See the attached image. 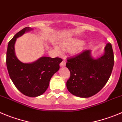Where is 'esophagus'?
<instances>
[{
    "label": "esophagus",
    "instance_id": "esophagus-1",
    "mask_svg": "<svg viewBox=\"0 0 122 122\" xmlns=\"http://www.w3.org/2000/svg\"><path fill=\"white\" fill-rule=\"evenodd\" d=\"M66 62L65 61H62V62L60 63V66L64 67L66 66Z\"/></svg>",
    "mask_w": 122,
    "mask_h": 122
}]
</instances>
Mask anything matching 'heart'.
I'll return each mask as SVG.
<instances>
[{
	"mask_svg": "<svg viewBox=\"0 0 122 122\" xmlns=\"http://www.w3.org/2000/svg\"><path fill=\"white\" fill-rule=\"evenodd\" d=\"M81 43L82 42L81 40L73 39V40L70 41H68V42L64 43L63 44H62L61 47L64 50H72V52H76V51H78L80 49V48H81L80 45H81ZM56 49L58 51H60L59 48L56 47Z\"/></svg>",
	"mask_w": 122,
	"mask_h": 122,
	"instance_id": "heart-1",
	"label": "heart"
}]
</instances>
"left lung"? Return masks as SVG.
I'll return each mask as SVG.
<instances>
[{
	"label": "left lung",
	"instance_id": "8db88e82",
	"mask_svg": "<svg viewBox=\"0 0 122 122\" xmlns=\"http://www.w3.org/2000/svg\"><path fill=\"white\" fill-rule=\"evenodd\" d=\"M91 50H83L67 59L66 67L71 72L66 86L72 94L87 98L98 93L107 82L114 64V53L110 43L105 48V54L97 59L91 56Z\"/></svg>",
	"mask_w": 122,
	"mask_h": 122
}]
</instances>
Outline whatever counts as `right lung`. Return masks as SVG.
I'll use <instances>...</instances> for the list:
<instances>
[{"mask_svg": "<svg viewBox=\"0 0 122 122\" xmlns=\"http://www.w3.org/2000/svg\"><path fill=\"white\" fill-rule=\"evenodd\" d=\"M31 30L30 27L23 28L10 41L6 62L10 77L16 88L26 96L35 97L42 95L47 89L50 79L58 71L62 60L43 56L31 63H23L19 61L15 51L16 39Z\"/></svg>", "mask_w": 122, "mask_h": 122, "instance_id": "add662e5", "label": "right lung"}]
</instances>
